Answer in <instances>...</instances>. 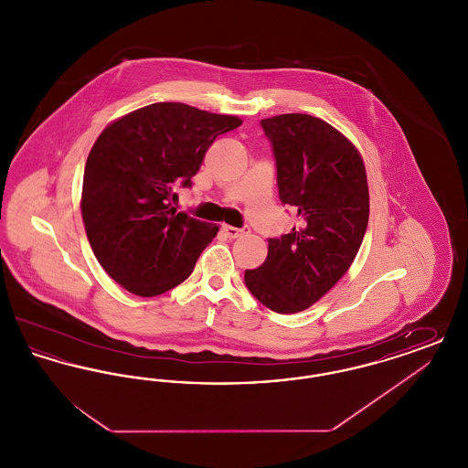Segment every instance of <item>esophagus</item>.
<instances>
[{
  "mask_svg": "<svg viewBox=\"0 0 468 468\" xmlns=\"http://www.w3.org/2000/svg\"><path fill=\"white\" fill-rule=\"evenodd\" d=\"M224 235L228 237V239H237V237H240L242 233H245V228H235V226H223Z\"/></svg>",
  "mask_w": 468,
  "mask_h": 468,
  "instance_id": "1",
  "label": "esophagus"
}]
</instances>
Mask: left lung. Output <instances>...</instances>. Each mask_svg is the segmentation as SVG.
Masks as SVG:
<instances>
[{
	"mask_svg": "<svg viewBox=\"0 0 468 468\" xmlns=\"http://www.w3.org/2000/svg\"><path fill=\"white\" fill-rule=\"evenodd\" d=\"M273 147L279 198L298 226L268 239L261 267L245 270L249 291L270 311L294 314L321 300L353 265L363 242L370 198L355 144L319 117L263 119Z\"/></svg>",
	"mask_w": 468,
	"mask_h": 468,
	"instance_id": "left-lung-1",
	"label": "left lung"
}]
</instances>
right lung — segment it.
<instances>
[{
	"label": "right lung",
	"instance_id": "1",
	"mask_svg": "<svg viewBox=\"0 0 468 468\" xmlns=\"http://www.w3.org/2000/svg\"><path fill=\"white\" fill-rule=\"evenodd\" d=\"M242 124L237 115L186 103H153L109 124L84 170L80 210L103 270L138 296L184 282L218 224L177 212L176 187H191L207 149Z\"/></svg>",
	"mask_w": 468,
	"mask_h": 468
}]
</instances>
